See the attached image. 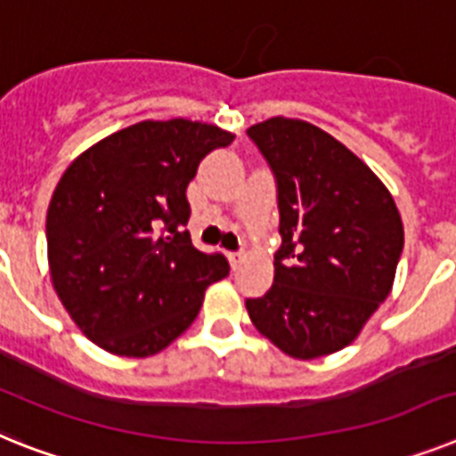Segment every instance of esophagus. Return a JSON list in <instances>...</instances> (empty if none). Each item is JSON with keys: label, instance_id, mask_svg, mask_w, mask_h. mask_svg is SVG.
<instances>
[{"label": "esophagus", "instance_id": "34e87169", "mask_svg": "<svg viewBox=\"0 0 456 456\" xmlns=\"http://www.w3.org/2000/svg\"><path fill=\"white\" fill-rule=\"evenodd\" d=\"M227 259L232 264V269H239V264L243 262V255L240 252H227Z\"/></svg>", "mask_w": 456, "mask_h": 456}]
</instances>
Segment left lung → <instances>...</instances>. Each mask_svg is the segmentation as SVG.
Listing matches in <instances>:
<instances>
[{
    "label": "left lung",
    "mask_w": 456,
    "mask_h": 456,
    "mask_svg": "<svg viewBox=\"0 0 456 456\" xmlns=\"http://www.w3.org/2000/svg\"><path fill=\"white\" fill-rule=\"evenodd\" d=\"M278 185L273 285L248 299L252 324L294 359L343 350L387 299L403 250L392 194L331 134L271 118L248 129Z\"/></svg>",
    "instance_id": "obj_1"
}]
</instances>
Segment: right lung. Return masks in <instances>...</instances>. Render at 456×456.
Instances as JSON below:
<instances>
[{
    "instance_id": "obj_1",
    "label": "right lung",
    "mask_w": 456,
    "mask_h": 456,
    "mask_svg": "<svg viewBox=\"0 0 456 456\" xmlns=\"http://www.w3.org/2000/svg\"><path fill=\"white\" fill-rule=\"evenodd\" d=\"M232 141L206 122L143 120L69 164L45 216L48 264L92 343L118 357L162 352L194 322L206 287L229 273L220 252L197 250L181 227L199 162Z\"/></svg>"
}]
</instances>
